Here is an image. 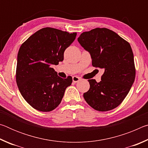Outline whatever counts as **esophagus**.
<instances>
[{
    "mask_svg": "<svg viewBox=\"0 0 148 148\" xmlns=\"http://www.w3.org/2000/svg\"><path fill=\"white\" fill-rule=\"evenodd\" d=\"M80 79H81V78H80L79 77H77V76L72 77V81H73V82H74V83H76V82H79Z\"/></svg>",
    "mask_w": 148,
    "mask_h": 148,
    "instance_id": "34e87169",
    "label": "esophagus"
}]
</instances>
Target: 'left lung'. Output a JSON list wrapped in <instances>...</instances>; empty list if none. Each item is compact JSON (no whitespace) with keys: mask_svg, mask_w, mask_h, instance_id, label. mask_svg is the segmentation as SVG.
I'll use <instances>...</instances> for the list:
<instances>
[{"mask_svg":"<svg viewBox=\"0 0 148 148\" xmlns=\"http://www.w3.org/2000/svg\"><path fill=\"white\" fill-rule=\"evenodd\" d=\"M89 51L94 67L104 69L101 81L89 79L90 88L84 92L92 108L106 112L116 108L129 93L136 75L131 45L116 32L106 28L84 32L77 38Z\"/></svg>","mask_w":148,"mask_h":148,"instance_id":"obj_1","label":"left lung"}]
</instances>
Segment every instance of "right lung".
<instances>
[{
  "instance_id": "right-lung-1",
  "label": "right lung",
  "mask_w": 148,
  "mask_h": 148,
  "mask_svg": "<svg viewBox=\"0 0 148 148\" xmlns=\"http://www.w3.org/2000/svg\"><path fill=\"white\" fill-rule=\"evenodd\" d=\"M77 33L45 27L21 44L17 54L16 78L20 92L33 108L53 110L61 103L71 76L63 79L51 68L64 59V52Z\"/></svg>"
}]
</instances>
